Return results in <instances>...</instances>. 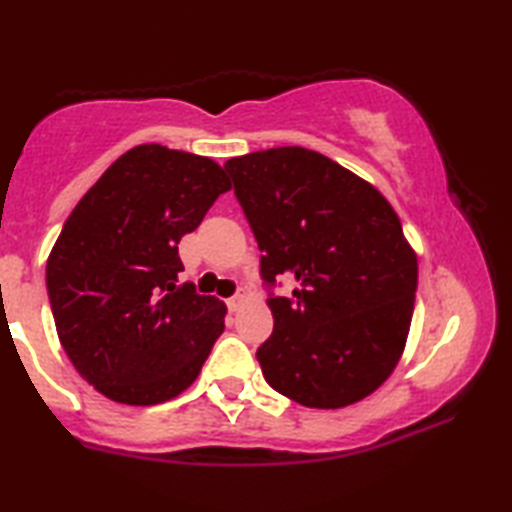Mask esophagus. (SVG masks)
<instances>
[{
    "label": "esophagus",
    "mask_w": 512,
    "mask_h": 512,
    "mask_svg": "<svg viewBox=\"0 0 512 512\" xmlns=\"http://www.w3.org/2000/svg\"><path fill=\"white\" fill-rule=\"evenodd\" d=\"M241 300H244V298H241L239 293H237V296H232V298L225 300V305H228V309H230V311H237V309L241 307Z\"/></svg>",
    "instance_id": "esophagus-1"
}]
</instances>
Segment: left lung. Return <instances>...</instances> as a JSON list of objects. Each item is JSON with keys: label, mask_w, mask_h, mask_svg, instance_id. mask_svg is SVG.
Here are the masks:
<instances>
[{"label": "left lung", "mask_w": 512, "mask_h": 512, "mask_svg": "<svg viewBox=\"0 0 512 512\" xmlns=\"http://www.w3.org/2000/svg\"><path fill=\"white\" fill-rule=\"evenodd\" d=\"M262 257L273 334L257 361L273 391L341 409L384 384L411 327L418 259L375 187L302 146L223 164ZM299 289L275 297L274 277Z\"/></svg>", "instance_id": "obj_1"}]
</instances>
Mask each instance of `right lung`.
<instances>
[{
	"label": "right lung",
	"mask_w": 512,
	"mask_h": 512,
	"mask_svg": "<svg viewBox=\"0 0 512 512\" xmlns=\"http://www.w3.org/2000/svg\"><path fill=\"white\" fill-rule=\"evenodd\" d=\"M228 189L214 160L140 144L67 216L47 259L51 314L69 361L110 400L167 402L201 372L225 305L178 280V244Z\"/></svg>",
	"instance_id": "right-lung-1"
}]
</instances>
